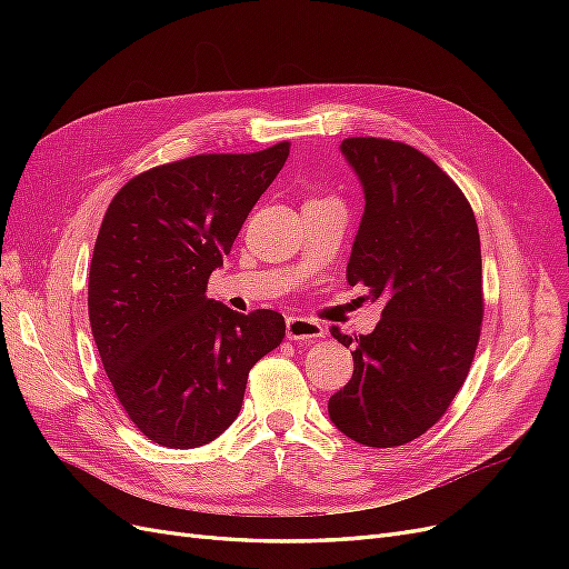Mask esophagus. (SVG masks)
I'll return each instance as SVG.
<instances>
[{
  "instance_id": "1",
  "label": "esophagus",
  "mask_w": 569,
  "mask_h": 569,
  "mask_svg": "<svg viewBox=\"0 0 569 569\" xmlns=\"http://www.w3.org/2000/svg\"><path fill=\"white\" fill-rule=\"evenodd\" d=\"M287 337L291 341H313V339L325 337V327L311 318L289 316L287 318Z\"/></svg>"
}]
</instances>
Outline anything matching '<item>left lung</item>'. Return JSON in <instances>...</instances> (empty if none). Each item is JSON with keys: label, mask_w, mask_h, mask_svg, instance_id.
<instances>
[{"label": "left lung", "mask_w": 569, "mask_h": 569, "mask_svg": "<svg viewBox=\"0 0 569 569\" xmlns=\"http://www.w3.org/2000/svg\"><path fill=\"white\" fill-rule=\"evenodd\" d=\"M341 153L363 184L366 213L347 266L385 303L370 335L356 339L353 375L327 410L349 439L391 449L439 422L470 372L485 297L472 206L416 147L349 137Z\"/></svg>", "instance_id": "left-lung-1"}]
</instances>
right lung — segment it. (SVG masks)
<instances>
[{"label":"right lung","instance_id":"add662e5","mask_svg":"<svg viewBox=\"0 0 569 569\" xmlns=\"http://www.w3.org/2000/svg\"><path fill=\"white\" fill-rule=\"evenodd\" d=\"M289 142L199 153L134 176L109 203L88 311L101 363L140 432L197 449L239 416L249 370L284 339L278 311L234 313L206 297Z\"/></svg>","mask_w":569,"mask_h":569}]
</instances>
